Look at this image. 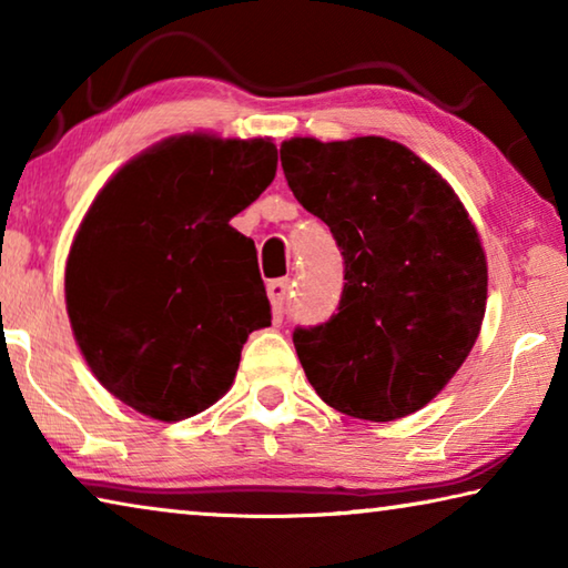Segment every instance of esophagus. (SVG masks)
I'll return each instance as SVG.
<instances>
[{"label":"esophagus","mask_w":568,"mask_h":568,"mask_svg":"<svg viewBox=\"0 0 568 568\" xmlns=\"http://www.w3.org/2000/svg\"><path fill=\"white\" fill-rule=\"evenodd\" d=\"M287 293H291V281H273L271 285H267V297H271V307H273L275 323L283 321Z\"/></svg>","instance_id":"obj_1"}]
</instances>
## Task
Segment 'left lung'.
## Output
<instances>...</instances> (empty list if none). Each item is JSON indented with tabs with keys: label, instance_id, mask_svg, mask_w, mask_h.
<instances>
[{
	"label": "left lung",
	"instance_id": "left-lung-1",
	"mask_svg": "<svg viewBox=\"0 0 568 568\" xmlns=\"http://www.w3.org/2000/svg\"><path fill=\"white\" fill-rule=\"evenodd\" d=\"M287 185L331 227L345 263L338 313L293 343L315 393L388 423L434 400L480 333L488 265L454 187L378 134L281 145Z\"/></svg>",
	"mask_w": 568,
	"mask_h": 568
}]
</instances>
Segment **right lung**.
<instances>
[{
  "instance_id": "right-lung-1",
  "label": "right lung",
  "mask_w": 568,
  "mask_h": 568,
  "mask_svg": "<svg viewBox=\"0 0 568 568\" xmlns=\"http://www.w3.org/2000/svg\"><path fill=\"white\" fill-rule=\"evenodd\" d=\"M271 138L175 134L114 172L64 267L74 341L104 388L155 420L233 386L247 335L271 325L255 243L230 225L271 185Z\"/></svg>"
}]
</instances>
